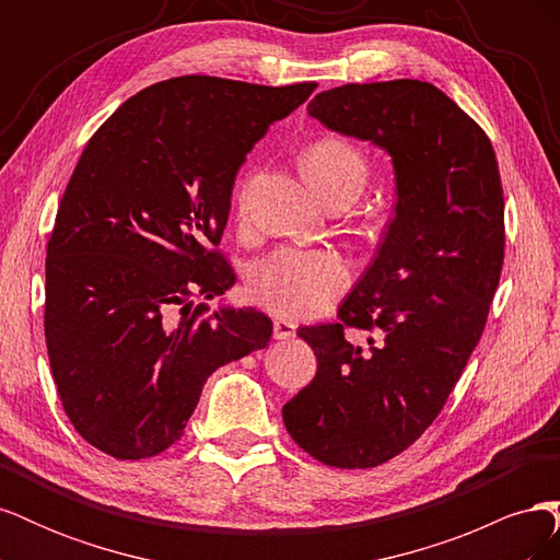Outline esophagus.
I'll return each mask as SVG.
<instances>
[{
	"mask_svg": "<svg viewBox=\"0 0 560 560\" xmlns=\"http://www.w3.org/2000/svg\"><path fill=\"white\" fill-rule=\"evenodd\" d=\"M294 336H296L294 322H287V319L273 322V338H278V341H290V338H294Z\"/></svg>",
	"mask_w": 560,
	"mask_h": 560,
	"instance_id": "34e87169",
	"label": "esophagus"
}]
</instances>
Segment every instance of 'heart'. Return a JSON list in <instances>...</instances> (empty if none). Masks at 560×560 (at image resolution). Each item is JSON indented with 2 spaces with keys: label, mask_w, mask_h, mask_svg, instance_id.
Returning <instances> with one entry per match:
<instances>
[{
  "label": "heart",
  "mask_w": 560,
  "mask_h": 560,
  "mask_svg": "<svg viewBox=\"0 0 560 560\" xmlns=\"http://www.w3.org/2000/svg\"><path fill=\"white\" fill-rule=\"evenodd\" d=\"M303 173L327 202L338 196L358 198L369 177V161L360 147L325 135L303 151ZM350 264L334 249L280 247L254 261L247 276L252 299L282 317L319 313L350 282Z\"/></svg>",
  "instance_id": "heart-1"
}]
</instances>
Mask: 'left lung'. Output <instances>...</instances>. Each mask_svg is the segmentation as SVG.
Returning a JSON list of instances; mask_svg holds the SVG:
<instances>
[{
    "instance_id": "obj_1",
    "label": "left lung",
    "mask_w": 560,
    "mask_h": 560,
    "mask_svg": "<svg viewBox=\"0 0 560 560\" xmlns=\"http://www.w3.org/2000/svg\"><path fill=\"white\" fill-rule=\"evenodd\" d=\"M308 114L385 149L397 202L376 259L331 325L296 334L315 378L282 406L294 442L341 469L387 463L425 432L486 327L504 259L495 151L477 121L428 81L346 83ZM350 328L376 332L352 345Z\"/></svg>"
}]
</instances>
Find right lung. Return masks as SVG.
Wrapping results in <instances>:
<instances>
[{
	"label": "right lung",
	"mask_w": 560,
	"mask_h": 560,
	"mask_svg": "<svg viewBox=\"0 0 560 560\" xmlns=\"http://www.w3.org/2000/svg\"><path fill=\"white\" fill-rule=\"evenodd\" d=\"M315 89L167 79L89 140L46 247L44 331L62 409L91 446L118 460L163 453L214 371L268 346V315L208 313L191 296L233 287L217 245L235 175Z\"/></svg>",
	"instance_id": "1"
}]
</instances>
